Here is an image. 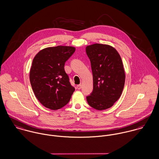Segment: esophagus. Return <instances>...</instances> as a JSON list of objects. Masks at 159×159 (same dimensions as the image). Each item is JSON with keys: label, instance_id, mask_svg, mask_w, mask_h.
<instances>
[{"label": "esophagus", "instance_id": "esophagus-1", "mask_svg": "<svg viewBox=\"0 0 159 159\" xmlns=\"http://www.w3.org/2000/svg\"><path fill=\"white\" fill-rule=\"evenodd\" d=\"M81 88H82V85H77V88L78 89H81Z\"/></svg>", "mask_w": 159, "mask_h": 159}]
</instances>
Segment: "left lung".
<instances>
[{
    "label": "left lung",
    "mask_w": 159,
    "mask_h": 159,
    "mask_svg": "<svg viewBox=\"0 0 159 159\" xmlns=\"http://www.w3.org/2000/svg\"><path fill=\"white\" fill-rule=\"evenodd\" d=\"M86 52L93 76V90L86 96L87 102L96 110H107L120 98L124 88L125 74L122 59L116 49L108 45H89Z\"/></svg>",
    "instance_id": "8db88e82"
}]
</instances>
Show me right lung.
Here are the masks:
<instances>
[{
	"label": "right lung",
	"mask_w": 159,
	"mask_h": 159,
	"mask_svg": "<svg viewBox=\"0 0 159 159\" xmlns=\"http://www.w3.org/2000/svg\"><path fill=\"white\" fill-rule=\"evenodd\" d=\"M75 50L66 46L49 47L39 51L33 61L30 83L38 100L47 108L60 109L70 100L75 88L64 65Z\"/></svg>",
	"instance_id": "obj_1"
}]
</instances>
